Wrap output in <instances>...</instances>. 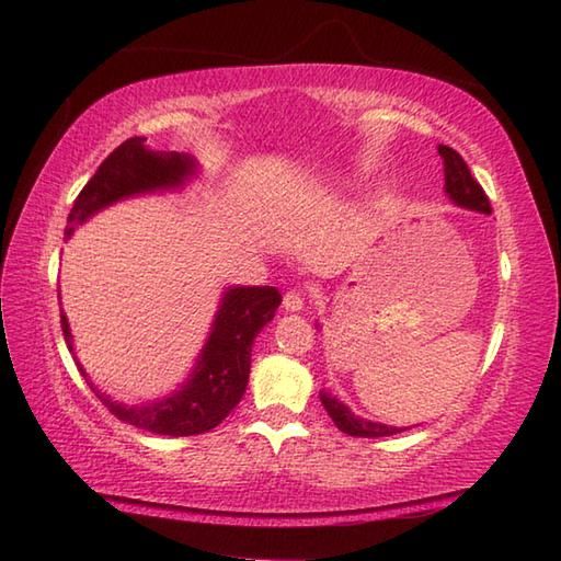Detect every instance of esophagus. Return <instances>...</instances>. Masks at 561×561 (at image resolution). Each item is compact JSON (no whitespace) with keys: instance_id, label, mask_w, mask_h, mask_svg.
<instances>
[{"instance_id":"1","label":"esophagus","mask_w":561,"mask_h":561,"mask_svg":"<svg viewBox=\"0 0 561 561\" xmlns=\"http://www.w3.org/2000/svg\"><path fill=\"white\" fill-rule=\"evenodd\" d=\"M282 306H284V311H287V313H299V311H304V306H306L304 294L296 291V289L287 291V294H284Z\"/></svg>"}]
</instances>
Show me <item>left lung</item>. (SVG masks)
I'll list each match as a JSON object with an SVG mask.
<instances>
[{"label": "left lung", "mask_w": 561, "mask_h": 561, "mask_svg": "<svg viewBox=\"0 0 561 561\" xmlns=\"http://www.w3.org/2000/svg\"><path fill=\"white\" fill-rule=\"evenodd\" d=\"M438 153L444 159V193L453 202V205L460 209H470V211H480V214H492L490 199H486L484 190L480 183L474 181L468 171V163L462 161L458 151H453L446 145H438ZM320 330V325L316 323ZM320 402H323L325 412L332 416V422L337 424L340 432L350 434V436H362V438H376V436H392L404 432L408 426H388L374 420H364V416L354 414L347 404H344L340 398L332 396L325 388L320 390Z\"/></svg>", "instance_id": "1"}]
</instances>
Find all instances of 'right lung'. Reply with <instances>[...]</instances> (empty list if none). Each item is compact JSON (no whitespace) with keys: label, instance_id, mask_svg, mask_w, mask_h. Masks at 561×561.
Instances as JSON below:
<instances>
[{"label":"right lung","instance_id":"add662e5","mask_svg":"<svg viewBox=\"0 0 561 561\" xmlns=\"http://www.w3.org/2000/svg\"><path fill=\"white\" fill-rule=\"evenodd\" d=\"M199 173V161L190 153L153 151L147 147L145 137L127 139L83 185L67 217L65 238L69 241L81 224L117 202L181 193ZM279 304L282 296L274 287H226L207 340L187 378L163 398L139 404L113 400L91 383L87 368L77 359L75 337H71L65 311H59V318H62L67 347L75 354L79 371L117 420L161 436H195L221 424L226 414L241 402L250 376V354H253L255 337L274 318Z\"/></svg>","mask_w":561,"mask_h":561}]
</instances>
